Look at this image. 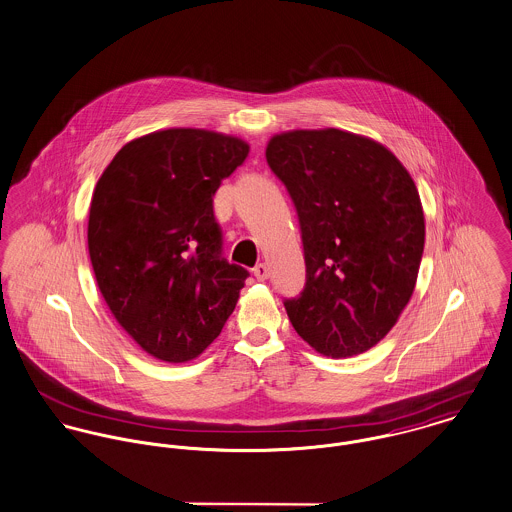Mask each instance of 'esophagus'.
Returning <instances> with one entry per match:
<instances>
[{
	"label": "esophagus",
	"instance_id": "esophagus-1",
	"mask_svg": "<svg viewBox=\"0 0 512 512\" xmlns=\"http://www.w3.org/2000/svg\"><path fill=\"white\" fill-rule=\"evenodd\" d=\"M253 275L257 280H267L269 278V267L265 263H259L255 269H253Z\"/></svg>",
	"mask_w": 512,
	"mask_h": 512
}]
</instances>
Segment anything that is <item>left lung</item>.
I'll use <instances>...</instances> for the list:
<instances>
[{
  "label": "left lung",
  "instance_id": "1",
  "mask_svg": "<svg viewBox=\"0 0 512 512\" xmlns=\"http://www.w3.org/2000/svg\"><path fill=\"white\" fill-rule=\"evenodd\" d=\"M267 163L302 232L306 284L284 300L294 329L331 358L368 351L417 282L425 216L411 175L382 144L337 128L276 134Z\"/></svg>",
  "mask_w": 512,
  "mask_h": 512
}]
</instances>
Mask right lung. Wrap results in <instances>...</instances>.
<instances>
[{
    "label": "right lung",
    "instance_id": "1",
    "mask_svg": "<svg viewBox=\"0 0 512 512\" xmlns=\"http://www.w3.org/2000/svg\"><path fill=\"white\" fill-rule=\"evenodd\" d=\"M249 146L169 128L120 148L91 198L87 245L120 327L165 362L197 358L222 331L249 273L222 255L212 197Z\"/></svg>",
    "mask_w": 512,
    "mask_h": 512
}]
</instances>
